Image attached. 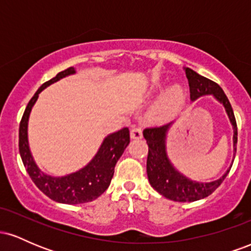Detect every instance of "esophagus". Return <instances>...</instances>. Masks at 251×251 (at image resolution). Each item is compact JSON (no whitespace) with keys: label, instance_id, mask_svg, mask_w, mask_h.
<instances>
[{"label":"esophagus","instance_id":"esophagus-1","mask_svg":"<svg viewBox=\"0 0 251 251\" xmlns=\"http://www.w3.org/2000/svg\"><path fill=\"white\" fill-rule=\"evenodd\" d=\"M143 137V131L140 127L131 128V139H140Z\"/></svg>","mask_w":251,"mask_h":251}]
</instances>
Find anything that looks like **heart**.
Listing matches in <instances>:
<instances>
[{"label":"heart","instance_id":"heart-1","mask_svg":"<svg viewBox=\"0 0 251 251\" xmlns=\"http://www.w3.org/2000/svg\"><path fill=\"white\" fill-rule=\"evenodd\" d=\"M163 83L155 82L146 91V96L152 97L155 93L162 91ZM184 99V92L179 86H171L166 91L163 92L162 96L159 97V99L154 102V105L152 106L150 109V117L153 120H158V122H162V120L168 119L169 117H171L172 114L177 111V108L179 107L183 102Z\"/></svg>","mask_w":251,"mask_h":251}]
</instances>
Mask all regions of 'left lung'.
Masks as SVG:
<instances>
[{
    "label": "left lung",
    "instance_id": "left-lung-1",
    "mask_svg": "<svg viewBox=\"0 0 251 251\" xmlns=\"http://www.w3.org/2000/svg\"><path fill=\"white\" fill-rule=\"evenodd\" d=\"M186 77L190 87V100L195 101L198 98L204 96H212L222 103L226 109L227 118L234 129V158L236 154V144H237V125L234 116L231 105L220 86L217 83L200 75L191 68L185 67ZM172 123L163 126H154L144 129L143 134L149 145V155L146 162V171H148L149 181L155 191L159 192L164 197L175 201H195L211 195L222 181L226 179L229 174L230 168L224 172V175L218 179L212 181H197L192 180L184 176L175 168L170 160L168 151H166V137ZM234 163V160H232Z\"/></svg>",
    "mask_w": 251,
    "mask_h": 251
}]
</instances>
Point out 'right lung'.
Segmentation results:
<instances>
[{"instance_id":"1","label":"right lung","mask_w":251,"mask_h":251,"mask_svg":"<svg viewBox=\"0 0 251 251\" xmlns=\"http://www.w3.org/2000/svg\"><path fill=\"white\" fill-rule=\"evenodd\" d=\"M75 73L76 71L74 67L67 68L66 71L60 72L50 81L43 83L28 102L19 129L20 154L31 180L50 200L63 204L87 203L101 196L111 184L118 159L122 157L129 144V131L127 127H124L105 137L91 162L75 172L65 176H50L45 174L36 165L28 142V122L31 108L35 105L39 94L43 89L61 80L62 77L73 75Z\"/></svg>"}]
</instances>
